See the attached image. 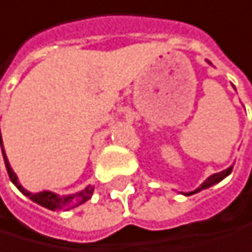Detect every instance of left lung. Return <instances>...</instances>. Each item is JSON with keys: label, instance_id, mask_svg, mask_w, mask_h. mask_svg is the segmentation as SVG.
<instances>
[{"label": "left lung", "instance_id": "1", "mask_svg": "<svg viewBox=\"0 0 252 252\" xmlns=\"http://www.w3.org/2000/svg\"><path fill=\"white\" fill-rule=\"evenodd\" d=\"M231 171H233V164L230 168H227V169H224V171H220V172H216V174H213V175H210L202 185L199 186V188H196L195 190H192V192H181L183 195H186V196H189V195H193V193H198V192H201V190H204V189H209V188H212L213 185H216V183H219V181H222L225 177H228L230 174H231Z\"/></svg>", "mask_w": 252, "mask_h": 252}]
</instances>
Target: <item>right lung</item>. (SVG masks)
Masks as SVG:
<instances>
[{
  "label": "right lung",
  "mask_w": 252,
  "mask_h": 252,
  "mask_svg": "<svg viewBox=\"0 0 252 252\" xmlns=\"http://www.w3.org/2000/svg\"><path fill=\"white\" fill-rule=\"evenodd\" d=\"M0 147L1 153H2V157H4V163H5V168H7V172H8V177H10L13 185L25 195L28 196L32 201L37 202L39 206L48 209V210H54V212H66V210H71L74 207H78L83 202H86L88 199H91L92 193H94V186H88L84 188L83 190L77 192V193H72V195H64V196H60L51 190H42V192H37V193H33V192H28L27 189L22 188V185L19 183L16 174L13 172L10 163H8V158L5 156V150H4V145H2V137H1V130H0Z\"/></svg>",
  "instance_id": "add662e5"
}]
</instances>
